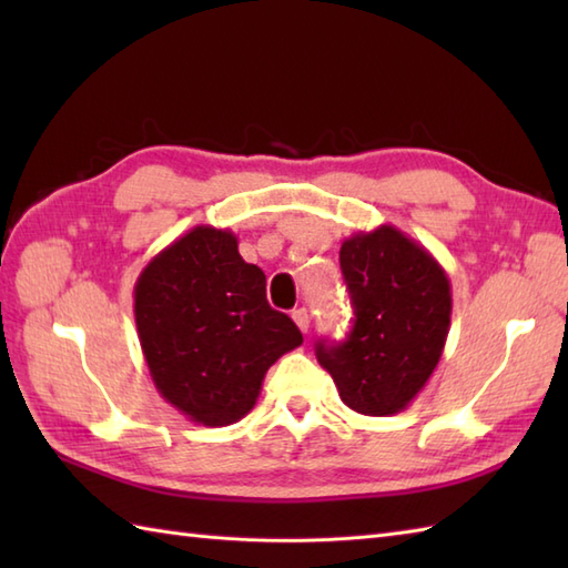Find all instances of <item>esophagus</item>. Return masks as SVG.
<instances>
[{
    "mask_svg": "<svg viewBox=\"0 0 568 568\" xmlns=\"http://www.w3.org/2000/svg\"><path fill=\"white\" fill-rule=\"evenodd\" d=\"M293 322L297 324V329H300V332L307 334V329H310V315H307V310H305V307L293 310Z\"/></svg>",
    "mask_w": 568,
    "mask_h": 568,
    "instance_id": "1",
    "label": "esophagus"
}]
</instances>
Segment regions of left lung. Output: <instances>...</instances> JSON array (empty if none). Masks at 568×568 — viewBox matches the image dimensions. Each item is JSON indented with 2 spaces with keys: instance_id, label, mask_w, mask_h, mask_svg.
I'll list each match as a JSON object with an SVG mask.
<instances>
[{
  "instance_id": "1",
  "label": "left lung",
  "mask_w": 568,
  "mask_h": 568,
  "mask_svg": "<svg viewBox=\"0 0 568 568\" xmlns=\"http://www.w3.org/2000/svg\"><path fill=\"white\" fill-rule=\"evenodd\" d=\"M339 263L354 327L339 344L317 342V361L354 413L395 415L415 400L442 358L452 324L449 275L390 224L344 239Z\"/></svg>"
}]
</instances>
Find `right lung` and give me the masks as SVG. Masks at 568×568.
Instances as JSON below:
<instances>
[{
	"label": "right lung",
	"instance_id": "right-lung-1",
	"mask_svg": "<svg viewBox=\"0 0 568 568\" xmlns=\"http://www.w3.org/2000/svg\"><path fill=\"white\" fill-rule=\"evenodd\" d=\"M134 317L155 388L204 427L248 415L265 373L303 344L295 322L265 300V275L229 229L195 226L141 271Z\"/></svg>",
	"mask_w": 568,
	"mask_h": 568
}]
</instances>
